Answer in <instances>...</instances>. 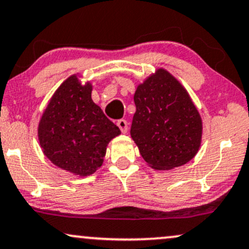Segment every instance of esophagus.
<instances>
[{"label": "esophagus", "instance_id": "1", "mask_svg": "<svg viewBox=\"0 0 249 249\" xmlns=\"http://www.w3.org/2000/svg\"><path fill=\"white\" fill-rule=\"evenodd\" d=\"M116 124H118V127L120 128V130H121L122 133H124V134L127 133V130H128V122L125 121V120H124V119L119 120V121L116 122Z\"/></svg>", "mask_w": 249, "mask_h": 249}]
</instances>
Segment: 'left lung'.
I'll use <instances>...</instances> for the list:
<instances>
[{"label":"left lung","instance_id":"1","mask_svg":"<svg viewBox=\"0 0 249 249\" xmlns=\"http://www.w3.org/2000/svg\"><path fill=\"white\" fill-rule=\"evenodd\" d=\"M131 139L155 170L185 165L197 153L202 120L188 92L165 69H157L134 94Z\"/></svg>","mask_w":249,"mask_h":249}]
</instances>
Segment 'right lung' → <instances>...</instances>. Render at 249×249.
I'll list each match as a JSON object with an SVG mask.
<instances>
[{
    "label": "right lung",
    "mask_w": 249,
    "mask_h": 249,
    "mask_svg": "<svg viewBox=\"0 0 249 249\" xmlns=\"http://www.w3.org/2000/svg\"><path fill=\"white\" fill-rule=\"evenodd\" d=\"M92 85L67 78L55 91L40 119L39 143L45 156L64 171L87 177L105 157L107 144L121 134L91 98Z\"/></svg>",
    "instance_id": "1"
}]
</instances>
